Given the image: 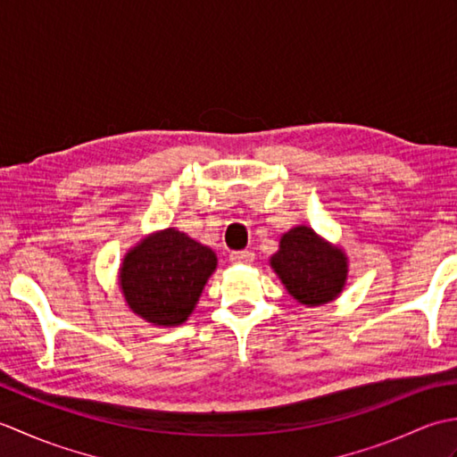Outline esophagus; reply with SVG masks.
<instances>
[{
  "label": "esophagus",
  "instance_id": "obj_1",
  "mask_svg": "<svg viewBox=\"0 0 457 457\" xmlns=\"http://www.w3.org/2000/svg\"><path fill=\"white\" fill-rule=\"evenodd\" d=\"M253 259H255V253H253V251H249V249L231 251V253H229L231 263H244V265H247V263H253Z\"/></svg>",
  "mask_w": 457,
  "mask_h": 457
}]
</instances>
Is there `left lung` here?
<instances>
[{"mask_svg": "<svg viewBox=\"0 0 457 457\" xmlns=\"http://www.w3.org/2000/svg\"><path fill=\"white\" fill-rule=\"evenodd\" d=\"M270 267L300 304L318 306L334 300L345 285L347 259L312 229L298 226L280 237Z\"/></svg>", "mask_w": 457, "mask_h": 457, "instance_id": "1", "label": "left lung"}]
</instances>
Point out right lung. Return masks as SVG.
<instances>
[{
    "label": "right lung",
    "instance_id": "obj_1",
    "mask_svg": "<svg viewBox=\"0 0 457 457\" xmlns=\"http://www.w3.org/2000/svg\"><path fill=\"white\" fill-rule=\"evenodd\" d=\"M216 263L210 247L169 228L125 255L120 285L135 314L151 324L179 326L196 306Z\"/></svg>",
    "mask_w": 457,
    "mask_h": 457
}]
</instances>
